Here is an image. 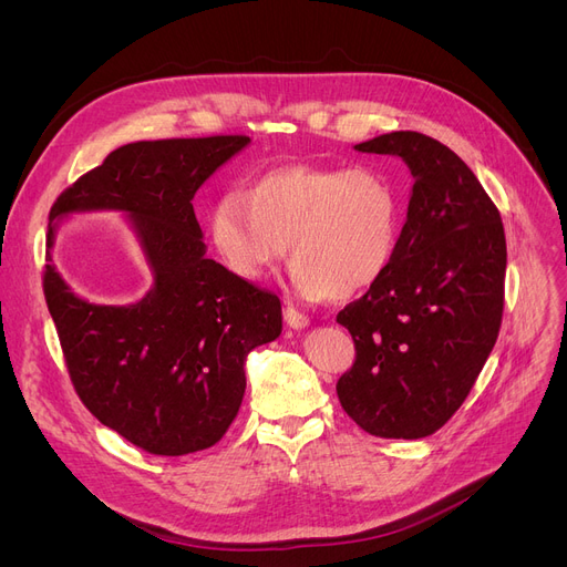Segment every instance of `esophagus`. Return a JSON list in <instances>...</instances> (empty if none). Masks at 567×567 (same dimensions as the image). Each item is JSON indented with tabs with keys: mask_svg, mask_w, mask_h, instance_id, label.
<instances>
[{
	"mask_svg": "<svg viewBox=\"0 0 567 567\" xmlns=\"http://www.w3.org/2000/svg\"><path fill=\"white\" fill-rule=\"evenodd\" d=\"M285 321H287L289 329H296V331H301V329H306V326H310V317L306 312H299L296 308H291V306L285 308Z\"/></svg>",
	"mask_w": 567,
	"mask_h": 567,
	"instance_id": "obj_1",
	"label": "esophagus"
}]
</instances>
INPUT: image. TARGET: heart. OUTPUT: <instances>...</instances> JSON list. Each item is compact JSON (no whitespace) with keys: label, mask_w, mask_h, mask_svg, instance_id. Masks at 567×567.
I'll return each instance as SVG.
<instances>
[{"label":"heart","mask_w":567,"mask_h":567,"mask_svg":"<svg viewBox=\"0 0 567 567\" xmlns=\"http://www.w3.org/2000/svg\"><path fill=\"white\" fill-rule=\"evenodd\" d=\"M212 246L236 278L257 282L289 248L303 299L344 301L389 271L402 231V199L370 167L285 165L216 197Z\"/></svg>","instance_id":"b5f03b06"}]
</instances>
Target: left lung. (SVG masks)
Returning <instances> with one entry per match:
<instances>
[{
	"mask_svg": "<svg viewBox=\"0 0 567 567\" xmlns=\"http://www.w3.org/2000/svg\"><path fill=\"white\" fill-rule=\"evenodd\" d=\"M353 148L400 156L415 182L391 268L338 312L355 361L336 389L365 432L423 439L462 406L498 338L503 223L468 165L434 137L395 131Z\"/></svg>",
	"mask_w": 567,
	"mask_h": 567,
	"instance_id": "left-lung-1",
	"label": "left lung"
}]
</instances>
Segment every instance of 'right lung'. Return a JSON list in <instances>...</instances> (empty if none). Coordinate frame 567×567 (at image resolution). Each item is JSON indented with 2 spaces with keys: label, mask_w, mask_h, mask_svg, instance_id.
I'll list each match as a JSON object with an SVG mask.
<instances>
[{
  "label": "right lung",
  "mask_w": 567,
  "mask_h": 567,
  "mask_svg": "<svg viewBox=\"0 0 567 567\" xmlns=\"http://www.w3.org/2000/svg\"><path fill=\"white\" fill-rule=\"evenodd\" d=\"M246 135L118 146L50 208L43 291L75 393L137 449L178 457L212 449L246 393V359L282 331L280 299L206 257L193 197ZM130 216L155 282L140 302L99 307L58 276L55 223L73 213Z\"/></svg>",
  "instance_id": "obj_1"
}]
</instances>
